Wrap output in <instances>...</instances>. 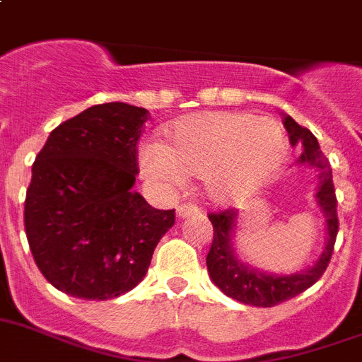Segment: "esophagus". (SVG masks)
Wrapping results in <instances>:
<instances>
[{"label": "esophagus", "mask_w": 362, "mask_h": 362, "mask_svg": "<svg viewBox=\"0 0 362 362\" xmlns=\"http://www.w3.org/2000/svg\"><path fill=\"white\" fill-rule=\"evenodd\" d=\"M175 212H177V218H188V216L197 214V212H199V209H197L196 205H190V203H181Z\"/></svg>", "instance_id": "esophagus-1"}]
</instances>
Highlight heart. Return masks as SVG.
<instances>
[{"label":"heart","mask_w":362,"mask_h":362,"mask_svg":"<svg viewBox=\"0 0 362 362\" xmlns=\"http://www.w3.org/2000/svg\"><path fill=\"white\" fill-rule=\"evenodd\" d=\"M282 126L269 117L211 111L179 119L166 132L165 144L141 150L144 175L179 185L183 174L202 177L214 203L242 202L262 187L286 157Z\"/></svg>","instance_id":"b5f03b06"}]
</instances>
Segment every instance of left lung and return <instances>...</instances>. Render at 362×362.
Returning <instances> with one entry per match:
<instances>
[{"mask_svg": "<svg viewBox=\"0 0 362 362\" xmlns=\"http://www.w3.org/2000/svg\"><path fill=\"white\" fill-rule=\"evenodd\" d=\"M284 126L289 134L293 146L296 144L302 146V156L296 159V165L311 166L317 170L315 199L326 218V233H328L326 245L320 252L319 260L308 269L296 271L293 274H273L256 269L247 262L240 260L234 252L238 211L227 209L219 214H209V219L214 227V240H212L211 251L206 255V269L212 282L234 300L247 305H256V308H271V305L282 304L313 286L322 276L332 260L333 245L339 233L337 197L329 160L320 151L319 141L310 129L296 124L289 115H284Z\"/></svg>", "mask_w": 362, "mask_h": 362, "instance_id": "obj_1", "label": "left lung"}]
</instances>
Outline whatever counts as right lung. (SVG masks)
I'll return each mask as SVG.
<instances>
[{
  "instance_id": "right-lung-1",
  "label": "right lung",
  "mask_w": 362,
  "mask_h": 362,
  "mask_svg": "<svg viewBox=\"0 0 362 362\" xmlns=\"http://www.w3.org/2000/svg\"><path fill=\"white\" fill-rule=\"evenodd\" d=\"M148 119L124 102L91 106L52 129L36 156L23 221L34 262L58 291L84 300L132 291L174 225V211L132 190Z\"/></svg>"
}]
</instances>
